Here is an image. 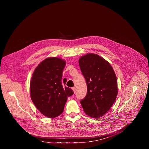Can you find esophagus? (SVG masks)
<instances>
[{"mask_svg": "<svg viewBox=\"0 0 149 149\" xmlns=\"http://www.w3.org/2000/svg\"><path fill=\"white\" fill-rule=\"evenodd\" d=\"M72 90H73V92L75 93V92H76V88H75V87H73V88H72Z\"/></svg>", "mask_w": 149, "mask_h": 149, "instance_id": "obj_1", "label": "esophagus"}]
</instances>
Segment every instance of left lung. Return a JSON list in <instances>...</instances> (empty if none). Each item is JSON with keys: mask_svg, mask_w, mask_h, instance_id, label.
<instances>
[{"mask_svg": "<svg viewBox=\"0 0 149 149\" xmlns=\"http://www.w3.org/2000/svg\"><path fill=\"white\" fill-rule=\"evenodd\" d=\"M79 61L87 85V93L81 104L87 115L99 118L109 110L116 99V74L110 64L96 54L88 53Z\"/></svg>", "mask_w": 149, "mask_h": 149, "instance_id": "1", "label": "left lung"}]
</instances>
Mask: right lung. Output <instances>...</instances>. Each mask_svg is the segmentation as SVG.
<instances>
[{
  "label": "right lung",
  "instance_id": "right-lung-1",
  "mask_svg": "<svg viewBox=\"0 0 149 149\" xmlns=\"http://www.w3.org/2000/svg\"><path fill=\"white\" fill-rule=\"evenodd\" d=\"M65 60L56 57H47L35 69L30 84L32 102L44 116L54 118L64 111L68 97L73 91L62 80Z\"/></svg>",
  "mask_w": 149,
  "mask_h": 149
}]
</instances>
